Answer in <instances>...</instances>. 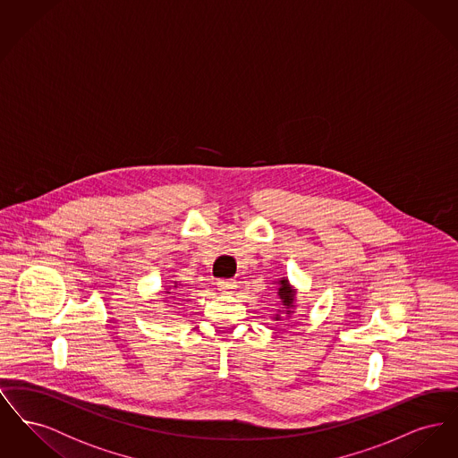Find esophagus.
<instances>
[{
	"instance_id": "esophagus-1",
	"label": "esophagus",
	"mask_w": 458,
	"mask_h": 458,
	"mask_svg": "<svg viewBox=\"0 0 458 458\" xmlns=\"http://www.w3.org/2000/svg\"><path fill=\"white\" fill-rule=\"evenodd\" d=\"M218 290L221 293H233L237 290V282L235 280H219Z\"/></svg>"
}]
</instances>
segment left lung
Instances as JSON below:
<instances>
[{"label": "left lung", "mask_w": 458, "mask_h": 458, "mask_svg": "<svg viewBox=\"0 0 458 458\" xmlns=\"http://www.w3.org/2000/svg\"><path fill=\"white\" fill-rule=\"evenodd\" d=\"M297 295V290L290 284L288 278H280L278 280V299H280V304L284 305L282 309H278V312L273 316L275 321H282V314H286L290 318V314L295 310V297Z\"/></svg>", "instance_id": "left-lung-1"}]
</instances>
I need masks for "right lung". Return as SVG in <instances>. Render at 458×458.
Returning <instances> with one entry per match:
<instances>
[{"mask_svg": "<svg viewBox=\"0 0 458 458\" xmlns=\"http://www.w3.org/2000/svg\"><path fill=\"white\" fill-rule=\"evenodd\" d=\"M174 289L178 292V284H176V282H174V284H168V288H165V293L170 295V297H165L166 301H168V299H174V295H176V293L174 292Z\"/></svg>", "mask_w": 458, "mask_h": 458, "instance_id": "obj_1", "label": "right lung"}]
</instances>
